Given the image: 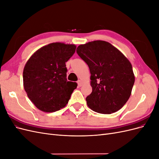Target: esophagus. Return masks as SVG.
Returning a JSON list of instances; mask_svg holds the SVG:
<instances>
[{
    "label": "esophagus",
    "instance_id": "obj_1",
    "mask_svg": "<svg viewBox=\"0 0 159 159\" xmlns=\"http://www.w3.org/2000/svg\"><path fill=\"white\" fill-rule=\"evenodd\" d=\"M78 85L79 87H81V85H82V81H81V80H78Z\"/></svg>",
    "mask_w": 159,
    "mask_h": 159
}]
</instances>
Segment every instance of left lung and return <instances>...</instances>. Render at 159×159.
<instances>
[{
    "mask_svg": "<svg viewBox=\"0 0 159 159\" xmlns=\"http://www.w3.org/2000/svg\"><path fill=\"white\" fill-rule=\"evenodd\" d=\"M77 54L88 64L92 92L86 98L93 111L111 114L126 103L134 83L132 65L110 43L89 42L77 48Z\"/></svg>",
    "mask_w": 159,
    "mask_h": 159,
    "instance_id": "8db88e82",
    "label": "left lung"
}]
</instances>
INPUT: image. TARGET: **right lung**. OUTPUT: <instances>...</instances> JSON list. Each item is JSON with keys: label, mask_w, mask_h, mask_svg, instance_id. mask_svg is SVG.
<instances>
[{"label": "right lung", "mask_w": 159, "mask_h": 159, "mask_svg": "<svg viewBox=\"0 0 159 159\" xmlns=\"http://www.w3.org/2000/svg\"><path fill=\"white\" fill-rule=\"evenodd\" d=\"M75 48L74 44L52 43L38 50L27 61L23 71L24 88L38 109L55 112L68 103L78 84L67 80L66 62Z\"/></svg>", "instance_id": "add662e5"}]
</instances>
